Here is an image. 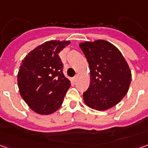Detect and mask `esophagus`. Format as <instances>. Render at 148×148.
Listing matches in <instances>:
<instances>
[{"instance_id":"1","label":"esophagus","mask_w":148,"mask_h":148,"mask_svg":"<svg viewBox=\"0 0 148 148\" xmlns=\"http://www.w3.org/2000/svg\"><path fill=\"white\" fill-rule=\"evenodd\" d=\"M77 76H75V77H74L73 78H72V80H73V82H75V81L77 80Z\"/></svg>"}]
</instances>
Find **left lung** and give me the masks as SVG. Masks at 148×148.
Masks as SVG:
<instances>
[{
	"label": "left lung",
	"instance_id": "left-lung-1",
	"mask_svg": "<svg viewBox=\"0 0 148 148\" xmlns=\"http://www.w3.org/2000/svg\"><path fill=\"white\" fill-rule=\"evenodd\" d=\"M90 71V84L84 92V102L104 111L117 105L127 94L132 73L121 52L108 41L98 39L79 44Z\"/></svg>",
	"mask_w": 148,
	"mask_h": 148
}]
</instances>
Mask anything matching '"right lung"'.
Here are the masks:
<instances>
[{"instance_id": "right-lung-1", "label": "right lung", "mask_w": 148, "mask_h": 148, "mask_svg": "<svg viewBox=\"0 0 148 148\" xmlns=\"http://www.w3.org/2000/svg\"><path fill=\"white\" fill-rule=\"evenodd\" d=\"M70 41L51 40L29 52L22 60L17 74L19 91L31 109L48 115L61 107L71 82L62 73L58 53Z\"/></svg>"}]
</instances>
